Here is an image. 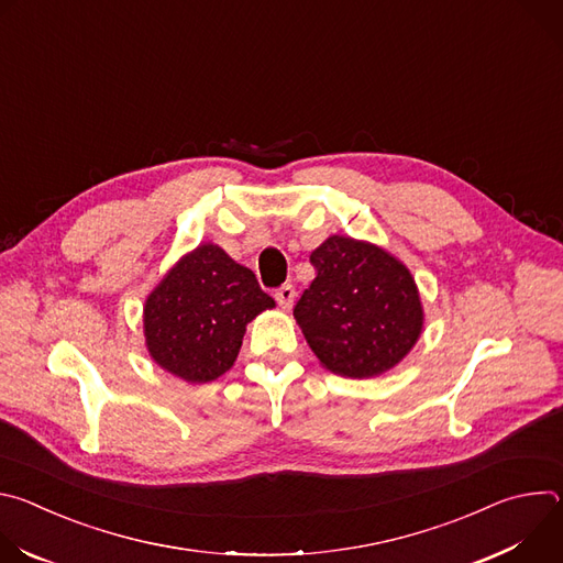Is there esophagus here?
Masks as SVG:
<instances>
[{
  "label": "esophagus",
  "instance_id": "obj_1",
  "mask_svg": "<svg viewBox=\"0 0 563 563\" xmlns=\"http://www.w3.org/2000/svg\"><path fill=\"white\" fill-rule=\"evenodd\" d=\"M294 298H296V289H294L291 285H283L280 289H276V302H278L283 309H291Z\"/></svg>",
  "mask_w": 563,
  "mask_h": 563
}]
</instances>
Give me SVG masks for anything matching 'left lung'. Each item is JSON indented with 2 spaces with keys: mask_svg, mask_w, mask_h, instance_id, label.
Wrapping results in <instances>:
<instances>
[{
  "mask_svg": "<svg viewBox=\"0 0 563 563\" xmlns=\"http://www.w3.org/2000/svg\"><path fill=\"white\" fill-rule=\"evenodd\" d=\"M309 261L318 274L294 318L320 365L345 378H372L412 352L426 311L412 272L394 254L334 233Z\"/></svg>",
  "mask_w": 563,
  "mask_h": 563,
  "instance_id": "obj_1",
  "label": "left lung"
}]
</instances>
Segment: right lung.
<instances>
[{
    "instance_id": "obj_1",
    "label": "right lung",
    "mask_w": 563,
    "mask_h": 563,
    "mask_svg": "<svg viewBox=\"0 0 563 563\" xmlns=\"http://www.w3.org/2000/svg\"><path fill=\"white\" fill-rule=\"evenodd\" d=\"M276 307L252 269L216 243L187 252L144 300V345L155 365L200 385L238 358L252 320Z\"/></svg>"
}]
</instances>
